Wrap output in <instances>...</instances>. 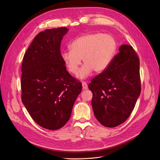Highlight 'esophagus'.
<instances>
[{"label":"esophagus","mask_w":160,"mask_h":160,"mask_svg":"<svg viewBox=\"0 0 160 160\" xmlns=\"http://www.w3.org/2000/svg\"><path fill=\"white\" fill-rule=\"evenodd\" d=\"M82 88H83V89H88V86L87 85L86 82H82Z\"/></svg>","instance_id":"34e87169"}]
</instances>
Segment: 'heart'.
Masks as SVG:
<instances>
[{"instance_id": "b5f03b06", "label": "heart", "mask_w": 160, "mask_h": 160, "mask_svg": "<svg viewBox=\"0 0 160 160\" xmlns=\"http://www.w3.org/2000/svg\"><path fill=\"white\" fill-rule=\"evenodd\" d=\"M70 50L62 53L67 70L72 74L78 72L81 59L84 63L78 72L79 78H85L92 71L100 72L110 65L116 54L117 43L111 35L91 33L74 39Z\"/></svg>"}]
</instances>
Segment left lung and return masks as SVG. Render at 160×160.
<instances>
[{"mask_svg": "<svg viewBox=\"0 0 160 160\" xmlns=\"http://www.w3.org/2000/svg\"><path fill=\"white\" fill-rule=\"evenodd\" d=\"M88 87L95 116L106 127L123 123L132 112L141 93L139 59L132 46L119 48L108 68L91 80Z\"/></svg>", "mask_w": 160, "mask_h": 160, "instance_id": "1", "label": "left lung"}]
</instances>
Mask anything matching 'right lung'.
<instances>
[{
  "mask_svg": "<svg viewBox=\"0 0 160 160\" xmlns=\"http://www.w3.org/2000/svg\"><path fill=\"white\" fill-rule=\"evenodd\" d=\"M65 27L39 32L25 52L21 67V100L38 124L50 130L69 121L82 83L67 71L60 52Z\"/></svg>",
  "mask_w": 160,
  "mask_h": 160,
  "instance_id": "right-lung-1",
  "label": "right lung"
}]
</instances>
